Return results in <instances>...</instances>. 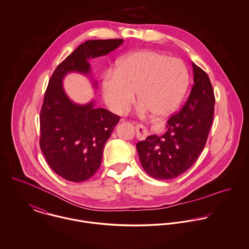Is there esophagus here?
Returning <instances> with one entry per match:
<instances>
[{
  "instance_id": "34e87169",
  "label": "esophagus",
  "mask_w": 249,
  "mask_h": 249,
  "mask_svg": "<svg viewBox=\"0 0 249 249\" xmlns=\"http://www.w3.org/2000/svg\"><path fill=\"white\" fill-rule=\"evenodd\" d=\"M135 128H136L137 138L139 140H144L147 137V135H148V129L143 124H137Z\"/></svg>"
}]
</instances>
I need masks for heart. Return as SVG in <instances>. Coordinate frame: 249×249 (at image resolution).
Instances as JSON below:
<instances>
[{"label":"heart","instance_id":"1","mask_svg":"<svg viewBox=\"0 0 249 249\" xmlns=\"http://www.w3.org/2000/svg\"><path fill=\"white\" fill-rule=\"evenodd\" d=\"M189 85L184 64L156 51H137L122 58L115 71L104 74L102 93L110 110L124 114L134 101L141 113L165 117L178 109Z\"/></svg>","mask_w":249,"mask_h":249}]
</instances>
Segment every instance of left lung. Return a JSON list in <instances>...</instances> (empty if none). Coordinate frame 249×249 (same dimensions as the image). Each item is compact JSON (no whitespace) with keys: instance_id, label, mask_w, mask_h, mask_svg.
Wrapping results in <instances>:
<instances>
[{"instance_id":"8db88e82","label":"left lung","mask_w":249,"mask_h":249,"mask_svg":"<svg viewBox=\"0 0 249 249\" xmlns=\"http://www.w3.org/2000/svg\"><path fill=\"white\" fill-rule=\"evenodd\" d=\"M193 87L178 114L166 123L165 132L150 135L136 149L143 169L158 179L177 178L203 151L212 126L214 93L208 74L192 63Z\"/></svg>"}]
</instances>
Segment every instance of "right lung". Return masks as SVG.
I'll return each mask as SVG.
<instances>
[{
	"instance_id": "add662e5",
	"label": "right lung",
	"mask_w": 249,
	"mask_h": 249,
	"mask_svg": "<svg viewBox=\"0 0 249 249\" xmlns=\"http://www.w3.org/2000/svg\"><path fill=\"white\" fill-rule=\"evenodd\" d=\"M123 39L85 41L62 62L51 76L40 111V149L47 163L67 180L80 182L89 178L101 164L104 145L120 117L104 108L72 101L63 81L71 72L90 75L89 60L117 49ZM93 88L97 82L92 80Z\"/></svg>"
}]
</instances>
